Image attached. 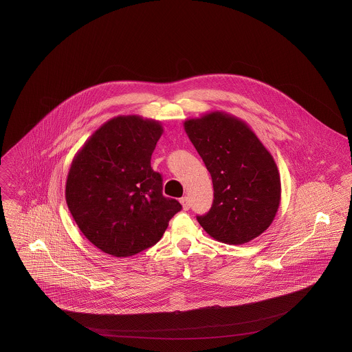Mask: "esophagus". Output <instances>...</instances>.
<instances>
[{
	"label": "esophagus",
	"instance_id": "obj_1",
	"mask_svg": "<svg viewBox=\"0 0 352 352\" xmlns=\"http://www.w3.org/2000/svg\"><path fill=\"white\" fill-rule=\"evenodd\" d=\"M179 201H181V204H182L184 211H187V210L190 208V201H188V198H187V197H182Z\"/></svg>",
	"mask_w": 352,
	"mask_h": 352
}]
</instances>
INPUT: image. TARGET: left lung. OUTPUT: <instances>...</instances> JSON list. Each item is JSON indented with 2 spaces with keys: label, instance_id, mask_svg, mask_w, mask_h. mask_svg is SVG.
Returning a JSON list of instances; mask_svg holds the SVG:
<instances>
[{
  "label": "left lung",
  "instance_id": "obj_1",
  "mask_svg": "<svg viewBox=\"0 0 352 352\" xmlns=\"http://www.w3.org/2000/svg\"><path fill=\"white\" fill-rule=\"evenodd\" d=\"M211 174L214 203L197 217L211 237L244 244L268 230L281 201L277 165L263 142L240 118L210 112L184 124Z\"/></svg>",
  "mask_w": 352,
  "mask_h": 352
}]
</instances>
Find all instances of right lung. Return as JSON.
Instances as JSON below:
<instances>
[{
  "mask_svg": "<svg viewBox=\"0 0 352 352\" xmlns=\"http://www.w3.org/2000/svg\"><path fill=\"white\" fill-rule=\"evenodd\" d=\"M160 121L111 118L76 153L68 171L66 201L84 236L115 257L154 245L182 206L162 195V178L151 166L162 135Z\"/></svg>",
  "mask_w": 352,
  "mask_h": 352,
  "instance_id": "obj_1",
  "label": "right lung"
}]
</instances>
